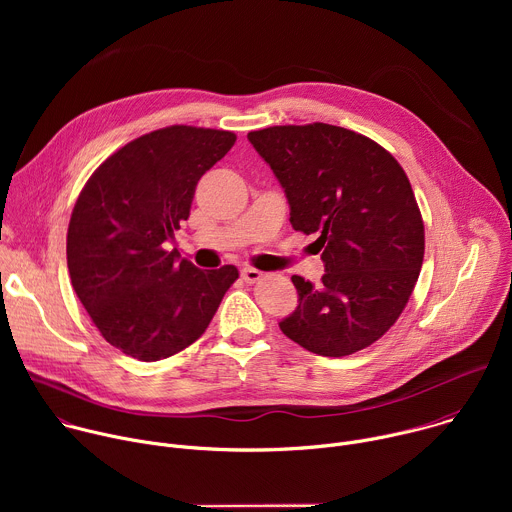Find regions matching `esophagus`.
<instances>
[{
  "label": "esophagus",
  "mask_w": 512,
  "mask_h": 512,
  "mask_svg": "<svg viewBox=\"0 0 512 512\" xmlns=\"http://www.w3.org/2000/svg\"><path fill=\"white\" fill-rule=\"evenodd\" d=\"M241 277H243V281H247V283H255V281H259V279L263 277V271L253 269V267H243V269H241Z\"/></svg>",
  "instance_id": "1"
}]
</instances>
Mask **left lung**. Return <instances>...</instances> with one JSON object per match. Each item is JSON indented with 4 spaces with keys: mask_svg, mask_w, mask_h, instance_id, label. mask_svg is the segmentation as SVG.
I'll use <instances>...</instances> for the list:
<instances>
[{
    "mask_svg": "<svg viewBox=\"0 0 512 512\" xmlns=\"http://www.w3.org/2000/svg\"><path fill=\"white\" fill-rule=\"evenodd\" d=\"M249 141L279 180L289 223L316 233L326 273L300 275L298 308L281 332L320 356H348L377 342L417 283L425 233L409 178L381 145L328 125H275Z\"/></svg>",
    "mask_w": 512,
    "mask_h": 512,
    "instance_id": "1",
    "label": "left lung"
}]
</instances>
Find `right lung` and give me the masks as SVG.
I'll use <instances>...</instances> for the list:
<instances>
[{
    "label": "right lung",
    "mask_w": 512,
    "mask_h": 512,
    "mask_svg": "<svg viewBox=\"0 0 512 512\" xmlns=\"http://www.w3.org/2000/svg\"><path fill=\"white\" fill-rule=\"evenodd\" d=\"M235 141L233 131L170 125L123 145L81 190L66 235L70 281L123 354L154 362L184 350L237 281L235 265L198 269L166 249L198 180Z\"/></svg>",
    "instance_id": "1"
}]
</instances>
